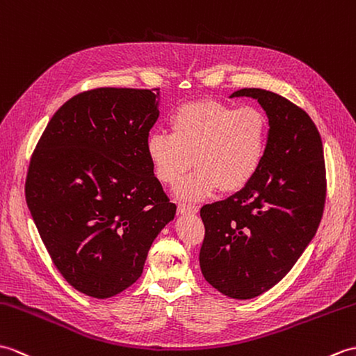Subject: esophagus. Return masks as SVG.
<instances>
[{
	"instance_id": "34e87169",
	"label": "esophagus",
	"mask_w": 356,
	"mask_h": 356,
	"mask_svg": "<svg viewBox=\"0 0 356 356\" xmlns=\"http://www.w3.org/2000/svg\"><path fill=\"white\" fill-rule=\"evenodd\" d=\"M195 213H198V207H196V205L178 204V215H195Z\"/></svg>"
}]
</instances>
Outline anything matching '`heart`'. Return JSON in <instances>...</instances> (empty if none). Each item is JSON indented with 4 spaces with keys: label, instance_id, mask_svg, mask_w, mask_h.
I'll return each mask as SVG.
<instances>
[{
    "label": "heart",
    "instance_id": "obj_1",
    "mask_svg": "<svg viewBox=\"0 0 356 356\" xmlns=\"http://www.w3.org/2000/svg\"><path fill=\"white\" fill-rule=\"evenodd\" d=\"M170 134L152 132L146 155L164 186H177L181 200L198 201L220 188L236 193L247 187L264 163L268 143L266 115L254 106L233 108L201 100L178 108L169 118Z\"/></svg>",
    "mask_w": 356,
    "mask_h": 356
}]
</instances>
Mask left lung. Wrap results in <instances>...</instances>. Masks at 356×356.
Listing matches in <instances>:
<instances>
[{"label": "left lung", "instance_id": "left-lung-1", "mask_svg": "<svg viewBox=\"0 0 356 356\" xmlns=\"http://www.w3.org/2000/svg\"><path fill=\"white\" fill-rule=\"evenodd\" d=\"M230 97L256 99L265 109L266 152L247 187L201 209L200 265L213 288L248 300L277 285L317 233L326 169L318 129L302 108L260 88Z\"/></svg>", "mask_w": 356, "mask_h": 356}]
</instances>
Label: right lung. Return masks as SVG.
<instances>
[{
	"mask_svg": "<svg viewBox=\"0 0 356 356\" xmlns=\"http://www.w3.org/2000/svg\"><path fill=\"white\" fill-rule=\"evenodd\" d=\"M160 90L97 88L71 97L31 155L26 201L71 286L94 298L129 288L175 218L146 155Z\"/></svg>",
	"mask_w": 356,
	"mask_h": 356,
	"instance_id": "add662e5",
	"label": "right lung"
}]
</instances>
